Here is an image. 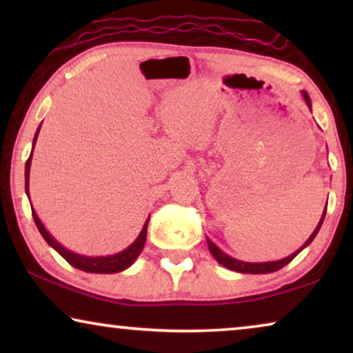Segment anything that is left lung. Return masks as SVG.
I'll return each mask as SVG.
<instances>
[{"label":"left lung","instance_id":"1","mask_svg":"<svg viewBox=\"0 0 353 353\" xmlns=\"http://www.w3.org/2000/svg\"><path fill=\"white\" fill-rule=\"evenodd\" d=\"M303 94V99H305V103L308 105V109H312V103H310V98H308V94L305 93V91H302ZM325 215H326V207H325V212H323L321 215V220L320 223H318V226L315 228V231H313L310 238H308L305 241V244L302 245L301 249L296 250V252L289 255V257L286 259H281V260H276V262H263V263H249V262H243V260H238V259H233L230 257V255H226L223 250H220L216 245L212 243V241L207 238V244H209V250L210 254L214 255V259L219 262L220 265H223V267L233 270V272H239V273H252V274H262V273H273V272H278V270H281L283 267H286V265L291 262V260L296 257V255L301 252L302 249H305L308 244L312 243L313 239H315V236L318 234V231H320L321 225H323V220H325Z\"/></svg>","mask_w":353,"mask_h":353}]
</instances>
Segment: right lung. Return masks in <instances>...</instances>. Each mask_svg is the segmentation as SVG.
<instances>
[{
	"instance_id": "right-lung-1",
	"label": "right lung",
	"mask_w": 353,
	"mask_h": 353,
	"mask_svg": "<svg viewBox=\"0 0 353 353\" xmlns=\"http://www.w3.org/2000/svg\"><path fill=\"white\" fill-rule=\"evenodd\" d=\"M40 127H41V125H40ZM40 127H38L37 133H35V138H33V146H35V141L38 138V132H40ZM30 162H32V152H30V157H28V161L26 163V192H27V196H28V176H30ZM32 215H33V220H35V225H37L38 231H40L46 243L50 244L52 249L57 250V252H59L62 257H64L67 262L72 265V267L83 270V272H88V273H119V272H123L125 268H128L130 265H132L134 260L138 259V255L141 254V250L144 248V243H146L149 219L146 220V223H144L141 233H139L137 241H134L132 245H128L127 249L122 250V252H119L115 255H108V257H86V255L75 254V252H72V250L65 249L64 245H61L54 238H52L50 233H48L46 228L43 226V223L40 221V219H38V215L35 214V210H32Z\"/></svg>"
}]
</instances>
